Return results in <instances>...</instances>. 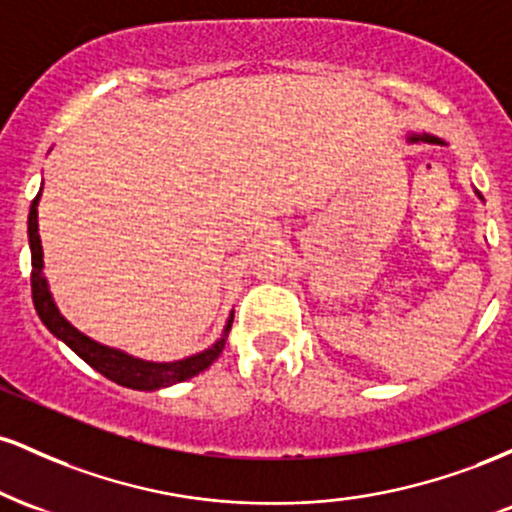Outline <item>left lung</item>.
I'll use <instances>...</instances> for the list:
<instances>
[{"label":"left lung","mask_w":512,"mask_h":512,"mask_svg":"<svg viewBox=\"0 0 512 512\" xmlns=\"http://www.w3.org/2000/svg\"><path fill=\"white\" fill-rule=\"evenodd\" d=\"M409 142L411 144H416V142H428V144H445L443 139H438V137H431V134H409ZM479 195V192H477ZM479 199H481V195H479Z\"/></svg>","instance_id":"8db88e82"}]
</instances>
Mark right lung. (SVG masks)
Returning <instances> with one entry per match:
<instances>
[{
	"label": "right lung",
	"mask_w": 512,
	"mask_h": 512,
	"mask_svg": "<svg viewBox=\"0 0 512 512\" xmlns=\"http://www.w3.org/2000/svg\"><path fill=\"white\" fill-rule=\"evenodd\" d=\"M38 197L33 199L31 211H28V245H31V291H33V305L38 310V317L43 320V325L55 334L57 339H62L76 356L84 358V361L93 370L105 375L113 383L122 387H132V390H161V387L182 383V380L192 378V375L202 373L204 368H209L211 363L219 358V354L226 346V337L231 332L233 313L228 317L226 327H223L221 339H216V344H211L209 349H204L202 354L187 356L182 361H170V363H154V361H142V358H134L125 354L120 349H110L93 342L91 337L81 334L74 325H69L67 320L60 315L55 301H52V293L48 289V279L43 276V245H40L38 236Z\"/></svg>",
	"instance_id": "1"
}]
</instances>
